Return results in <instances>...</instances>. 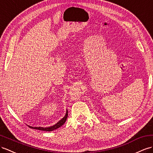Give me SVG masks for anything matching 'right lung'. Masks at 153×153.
I'll return each mask as SVG.
<instances>
[{
  "label": "right lung",
  "instance_id": "add662e5",
  "mask_svg": "<svg viewBox=\"0 0 153 153\" xmlns=\"http://www.w3.org/2000/svg\"><path fill=\"white\" fill-rule=\"evenodd\" d=\"M68 116V110H67L66 114L64 116V117L62 118L60 121H59L56 124L53 125V126H50V127L43 128V127H33V126H29V127L32 128H33V129H38V130H43V131H53V130L58 128L59 127H60V126H62L63 125H64L65 123V121L67 120Z\"/></svg>",
  "mask_w": 153,
  "mask_h": 153
}]
</instances>
